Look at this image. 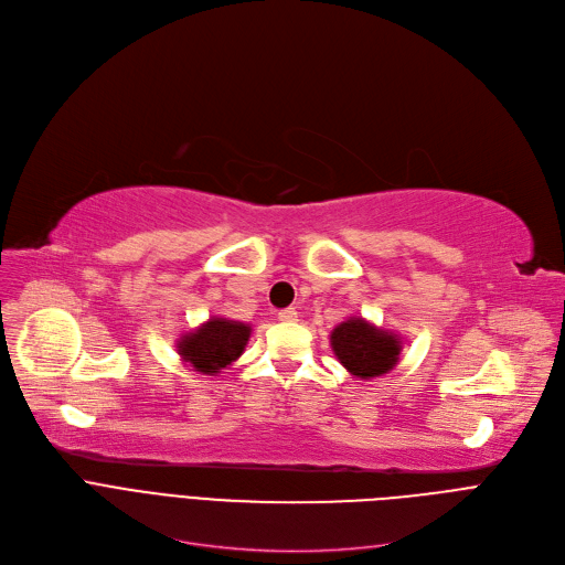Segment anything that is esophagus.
Wrapping results in <instances>:
<instances>
[{
	"instance_id": "1",
	"label": "esophagus",
	"mask_w": 565,
	"mask_h": 565,
	"mask_svg": "<svg viewBox=\"0 0 565 565\" xmlns=\"http://www.w3.org/2000/svg\"><path fill=\"white\" fill-rule=\"evenodd\" d=\"M278 319L285 321V323H289V321H296V319H298V312H296L294 308H285V310L278 312Z\"/></svg>"
}]
</instances>
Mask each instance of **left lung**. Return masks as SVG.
Here are the masks:
<instances>
[{
  "label": "left lung",
  "instance_id": "8db88e82",
  "mask_svg": "<svg viewBox=\"0 0 565 565\" xmlns=\"http://www.w3.org/2000/svg\"><path fill=\"white\" fill-rule=\"evenodd\" d=\"M330 347L344 367L358 379L387 374L399 362L402 353L399 338L360 317L342 321L330 333Z\"/></svg>",
  "mask_w": 565,
  "mask_h": 565
}]
</instances>
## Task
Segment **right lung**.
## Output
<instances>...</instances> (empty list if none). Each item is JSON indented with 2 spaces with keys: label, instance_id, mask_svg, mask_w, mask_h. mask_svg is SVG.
I'll return each instance as SVG.
<instances>
[{
  "label": "right lung",
  "instance_id": "right-lung-1",
  "mask_svg": "<svg viewBox=\"0 0 565 565\" xmlns=\"http://www.w3.org/2000/svg\"><path fill=\"white\" fill-rule=\"evenodd\" d=\"M248 338V323L214 317L201 328H195L193 333L182 335L178 342V353L191 364L193 372L214 376L244 353Z\"/></svg>",
  "mask_w": 565,
  "mask_h": 565
}]
</instances>
